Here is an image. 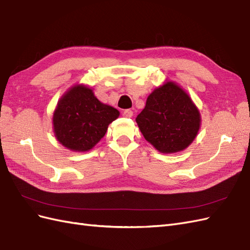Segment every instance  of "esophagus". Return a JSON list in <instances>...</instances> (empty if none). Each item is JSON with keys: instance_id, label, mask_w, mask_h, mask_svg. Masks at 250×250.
<instances>
[{"instance_id": "1", "label": "esophagus", "mask_w": 250, "mask_h": 250, "mask_svg": "<svg viewBox=\"0 0 250 250\" xmlns=\"http://www.w3.org/2000/svg\"><path fill=\"white\" fill-rule=\"evenodd\" d=\"M124 116L130 118L133 116V111L132 110H125L124 111Z\"/></svg>"}]
</instances>
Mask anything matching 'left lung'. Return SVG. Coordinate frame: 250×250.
I'll return each instance as SVG.
<instances>
[{
    "instance_id": "8db88e82",
    "label": "left lung",
    "mask_w": 250,
    "mask_h": 250,
    "mask_svg": "<svg viewBox=\"0 0 250 250\" xmlns=\"http://www.w3.org/2000/svg\"><path fill=\"white\" fill-rule=\"evenodd\" d=\"M136 123L159 152L175 153L193 142L201 117L189 96L175 83L167 82L150 94Z\"/></svg>"
}]
</instances>
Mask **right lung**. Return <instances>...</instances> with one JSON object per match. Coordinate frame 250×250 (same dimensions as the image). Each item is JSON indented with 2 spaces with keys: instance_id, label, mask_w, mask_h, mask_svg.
Returning <instances> with one entry per match:
<instances>
[{
  "instance_id": "obj_1",
  "label": "right lung",
  "mask_w": 250,
  "mask_h": 250,
  "mask_svg": "<svg viewBox=\"0 0 250 250\" xmlns=\"http://www.w3.org/2000/svg\"><path fill=\"white\" fill-rule=\"evenodd\" d=\"M119 116L116 108L104 104L91 88L77 85L63 96L54 113L57 139L73 151L92 149Z\"/></svg>"
}]
</instances>
